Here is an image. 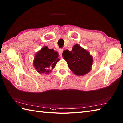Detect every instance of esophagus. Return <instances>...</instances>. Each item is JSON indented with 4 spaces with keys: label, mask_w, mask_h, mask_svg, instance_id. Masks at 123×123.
<instances>
[{
    "label": "esophagus",
    "mask_w": 123,
    "mask_h": 123,
    "mask_svg": "<svg viewBox=\"0 0 123 123\" xmlns=\"http://www.w3.org/2000/svg\"><path fill=\"white\" fill-rule=\"evenodd\" d=\"M63 51H64V49H62H62H59L58 53H59V55H62V52H63Z\"/></svg>",
    "instance_id": "34e87169"
}]
</instances>
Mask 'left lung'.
<instances>
[{
	"mask_svg": "<svg viewBox=\"0 0 123 123\" xmlns=\"http://www.w3.org/2000/svg\"><path fill=\"white\" fill-rule=\"evenodd\" d=\"M68 67L78 76H82L90 71L93 58L88 52L76 44L71 52L66 50L62 53Z\"/></svg>",
	"mask_w": 123,
	"mask_h": 123,
	"instance_id": "1",
	"label": "left lung"
}]
</instances>
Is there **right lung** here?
Instances as JSON below:
<instances>
[{"instance_id":"obj_1","label":"right lung","mask_w":123,"mask_h":123,"mask_svg":"<svg viewBox=\"0 0 123 123\" xmlns=\"http://www.w3.org/2000/svg\"><path fill=\"white\" fill-rule=\"evenodd\" d=\"M57 52L53 49H48L47 46L44 47L40 52L36 54L34 66L39 73H49L51 71L59 61Z\"/></svg>"}]
</instances>
